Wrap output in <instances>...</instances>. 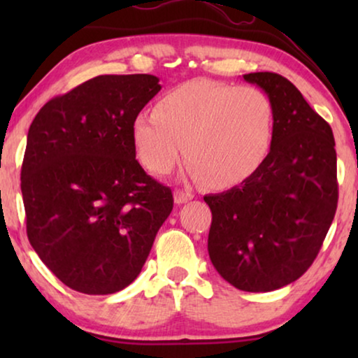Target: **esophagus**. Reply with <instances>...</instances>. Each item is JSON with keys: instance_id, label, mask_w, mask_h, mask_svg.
<instances>
[{"instance_id": "34e87169", "label": "esophagus", "mask_w": 358, "mask_h": 358, "mask_svg": "<svg viewBox=\"0 0 358 358\" xmlns=\"http://www.w3.org/2000/svg\"><path fill=\"white\" fill-rule=\"evenodd\" d=\"M194 199V194L189 192V190H176L174 192V203H185L189 202V200Z\"/></svg>"}]
</instances>
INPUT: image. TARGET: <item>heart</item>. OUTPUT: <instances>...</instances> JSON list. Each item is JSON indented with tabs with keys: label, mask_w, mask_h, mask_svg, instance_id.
I'll return each mask as SVG.
<instances>
[{
	"label": "heart",
	"mask_w": 358,
	"mask_h": 358,
	"mask_svg": "<svg viewBox=\"0 0 358 358\" xmlns=\"http://www.w3.org/2000/svg\"><path fill=\"white\" fill-rule=\"evenodd\" d=\"M275 114L266 92L195 80L166 92L131 122V141L150 173L166 176L184 156L189 176L213 189L248 180L272 148Z\"/></svg>",
	"instance_id": "b5f03b06"
}]
</instances>
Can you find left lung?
I'll return each mask as SVG.
<instances>
[{
	"label": "left lung",
	"mask_w": 358,
	"mask_h": 358,
	"mask_svg": "<svg viewBox=\"0 0 358 358\" xmlns=\"http://www.w3.org/2000/svg\"><path fill=\"white\" fill-rule=\"evenodd\" d=\"M243 80L266 92L275 129L264 164L243 184L203 200L212 210L208 256L243 292L295 282L320 252L337 208V158L327 122L277 73Z\"/></svg>",
	"instance_id": "obj_1"
}]
</instances>
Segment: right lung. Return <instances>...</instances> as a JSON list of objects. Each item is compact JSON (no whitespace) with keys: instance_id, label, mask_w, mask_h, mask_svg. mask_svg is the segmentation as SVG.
Here are the masks:
<instances>
[{"instance_id":"add662e5","label":"right lung","mask_w":358,"mask_h":358,"mask_svg":"<svg viewBox=\"0 0 358 358\" xmlns=\"http://www.w3.org/2000/svg\"><path fill=\"white\" fill-rule=\"evenodd\" d=\"M161 91L153 75H101L48 101L21 171L27 238L73 290L110 295L138 277L173 194L135 159L131 122Z\"/></svg>"}]
</instances>
